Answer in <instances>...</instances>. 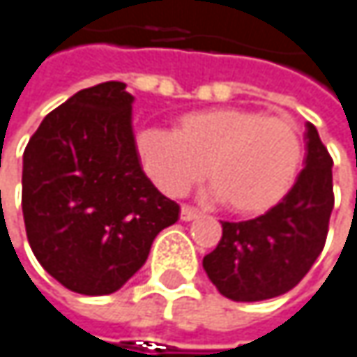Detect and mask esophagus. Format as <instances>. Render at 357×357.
I'll use <instances>...</instances> for the list:
<instances>
[{"label": "esophagus", "instance_id": "34e87169", "mask_svg": "<svg viewBox=\"0 0 357 357\" xmlns=\"http://www.w3.org/2000/svg\"><path fill=\"white\" fill-rule=\"evenodd\" d=\"M179 217H181V221H192V219H196V217H198V211H196V208H192V206H188V204H183V206H181Z\"/></svg>", "mask_w": 357, "mask_h": 357}]
</instances>
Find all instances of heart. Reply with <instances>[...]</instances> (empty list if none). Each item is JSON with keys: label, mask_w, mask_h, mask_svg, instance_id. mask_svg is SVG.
<instances>
[{"label": "heart", "mask_w": 357, "mask_h": 357, "mask_svg": "<svg viewBox=\"0 0 357 357\" xmlns=\"http://www.w3.org/2000/svg\"><path fill=\"white\" fill-rule=\"evenodd\" d=\"M136 157L167 196L185 194L206 176L238 215H262L294 188L304 161L298 123L248 107H211L179 115L172 130L146 128L134 138Z\"/></svg>", "instance_id": "heart-1"}]
</instances>
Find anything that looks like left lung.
Segmentation results:
<instances>
[{"label":"left lung","mask_w":357,"mask_h":357,"mask_svg":"<svg viewBox=\"0 0 357 357\" xmlns=\"http://www.w3.org/2000/svg\"><path fill=\"white\" fill-rule=\"evenodd\" d=\"M289 194L264 215L229 223L202 266L221 296L260 302L294 289L324 248L335 204L333 159L306 123V161Z\"/></svg>","instance_id":"left-lung-1"}]
</instances>
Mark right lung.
<instances>
[{
  "label": "right lung",
  "mask_w": 357,
  "mask_h": 357,
  "mask_svg": "<svg viewBox=\"0 0 357 357\" xmlns=\"http://www.w3.org/2000/svg\"><path fill=\"white\" fill-rule=\"evenodd\" d=\"M134 97L111 80L53 109L24 151L22 213L40 266L82 296L117 291L149 258L179 204L142 172Z\"/></svg>",
  "instance_id": "add662e5"
}]
</instances>
